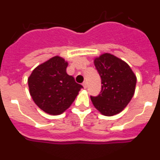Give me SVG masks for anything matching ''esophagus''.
<instances>
[{
  "label": "esophagus",
  "instance_id": "esophagus-1",
  "mask_svg": "<svg viewBox=\"0 0 160 160\" xmlns=\"http://www.w3.org/2000/svg\"><path fill=\"white\" fill-rule=\"evenodd\" d=\"M82 86H83V87H84V89H86V88H87V82H84L82 83Z\"/></svg>",
  "mask_w": 160,
  "mask_h": 160
}]
</instances>
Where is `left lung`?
<instances>
[{"label":"left lung","mask_w":160,"mask_h":160,"mask_svg":"<svg viewBox=\"0 0 160 160\" xmlns=\"http://www.w3.org/2000/svg\"><path fill=\"white\" fill-rule=\"evenodd\" d=\"M102 80L101 94L90 97L94 107L105 116H113L124 110L134 96L137 78L128 63L109 53L94 60Z\"/></svg>","instance_id":"left-lung-1"}]
</instances>
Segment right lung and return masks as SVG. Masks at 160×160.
Listing matches in <instances>:
<instances>
[{
    "label": "right lung",
    "mask_w": 160,
    "mask_h": 160,
    "mask_svg": "<svg viewBox=\"0 0 160 160\" xmlns=\"http://www.w3.org/2000/svg\"><path fill=\"white\" fill-rule=\"evenodd\" d=\"M68 62L54 56L38 65L28 78L30 96L41 110L59 115L71 106L82 86L66 73Z\"/></svg>",
    "instance_id": "add662e5"
}]
</instances>
